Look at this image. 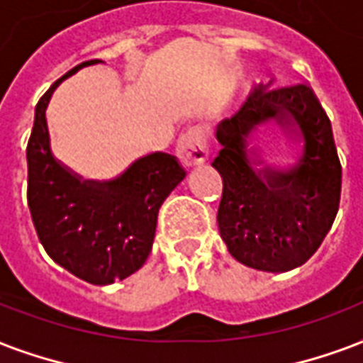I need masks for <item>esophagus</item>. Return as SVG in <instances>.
I'll use <instances>...</instances> for the list:
<instances>
[{
  "instance_id": "34e87169",
  "label": "esophagus",
  "mask_w": 363,
  "mask_h": 363,
  "mask_svg": "<svg viewBox=\"0 0 363 363\" xmlns=\"http://www.w3.org/2000/svg\"><path fill=\"white\" fill-rule=\"evenodd\" d=\"M179 160L184 165H198L207 160V143L200 131H188L179 143Z\"/></svg>"
}]
</instances>
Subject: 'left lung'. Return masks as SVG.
Wrapping results in <instances>:
<instances>
[{"label":"left lung","instance_id":"obj_1","mask_svg":"<svg viewBox=\"0 0 363 363\" xmlns=\"http://www.w3.org/2000/svg\"><path fill=\"white\" fill-rule=\"evenodd\" d=\"M268 119L297 125L305 150L287 172L250 167L248 131ZM223 145L211 163L223 177L217 223L230 255L245 267L287 272L322 245L339 211L342 169L325 110L311 85H255L236 114L218 125Z\"/></svg>","mask_w":363,"mask_h":363}]
</instances>
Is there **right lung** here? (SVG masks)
<instances>
[{"mask_svg":"<svg viewBox=\"0 0 363 363\" xmlns=\"http://www.w3.org/2000/svg\"><path fill=\"white\" fill-rule=\"evenodd\" d=\"M35 106L26 146L28 207L35 232L52 261L95 286H108L137 272L150 255L157 213L186 171L169 154L138 160L116 181H82L60 165L49 150L45 108L62 79Z\"/></svg>","mask_w":363,"mask_h":363,"instance_id":"add662e5","label":"right lung"}]
</instances>
